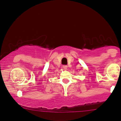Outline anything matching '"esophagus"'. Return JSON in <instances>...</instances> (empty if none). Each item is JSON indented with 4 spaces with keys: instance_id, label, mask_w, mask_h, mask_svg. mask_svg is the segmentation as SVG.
Instances as JSON below:
<instances>
[{
    "instance_id": "34e87169",
    "label": "esophagus",
    "mask_w": 121,
    "mask_h": 121,
    "mask_svg": "<svg viewBox=\"0 0 121 121\" xmlns=\"http://www.w3.org/2000/svg\"><path fill=\"white\" fill-rule=\"evenodd\" d=\"M62 67H63V68L64 70H66L67 69V65H63Z\"/></svg>"
}]
</instances>
